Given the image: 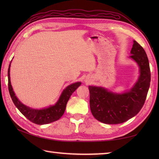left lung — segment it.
<instances>
[{
    "label": "left lung",
    "instance_id": "1",
    "mask_svg": "<svg viewBox=\"0 0 159 159\" xmlns=\"http://www.w3.org/2000/svg\"><path fill=\"white\" fill-rule=\"evenodd\" d=\"M130 57L139 67L140 75L130 91L113 93L101 87L89 86V105L97 120L107 124L125 122L135 116L143 107L150 85L149 61L143 47L133 41Z\"/></svg>",
    "mask_w": 159,
    "mask_h": 159
}]
</instances>
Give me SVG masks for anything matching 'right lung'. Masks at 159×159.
<instances>
[{"mask_svg":"<svg viewBox=\"0 0 159 159\" xmlns=\"http://www.w3.org/2000/svg\"><path fill=\"white\" fill-rule=\"evenodd\" d=\"M11 64V63H10ZM9 64L8 68V88L10 96L11 98L13 104L18 108V109L31 122L43 125L53 122L60 119L65 112L66 104L67 101L69 100L70 98L72 93L79 87L81 83L77 82L72 83L67 86L66 88L63 91L61 95L60 96L59 98L57 103L53 106H50L48 108H45L43 109H34L30 108L27 106L23 104L17 98L14 92L11 85V80H10V66Z\"/></svg>","mask_w":159,"mask_h":159,"instance_id":"obj_1","label":"right lung"}]
</instances>
